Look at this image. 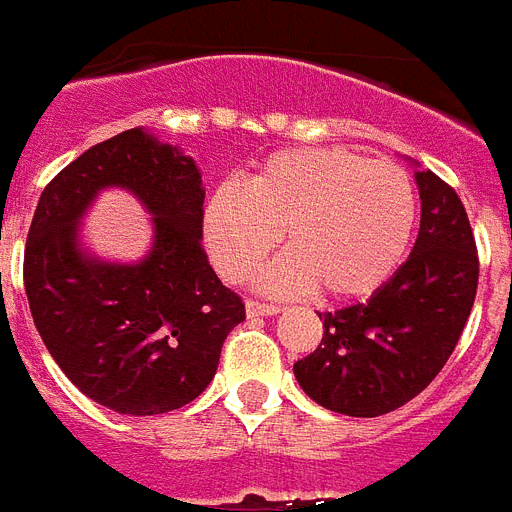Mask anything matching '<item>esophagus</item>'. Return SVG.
Here are the masks:
<instances>
[{"label":"esophagus","mask_w":512,"mask_h":512,"mask_svg":"<svg viewBox=\"0 0 512 512\" xmlns=\"http://www.w3.org/2000/svg\"><path fill=\"white\" fill-rule=\"evenodd\" d=\"M244 309H247V317H268V315H278V312H281V307H278V304L255 302V299H247V302H244Z\"/></svg>","instance_id":"obj_1"}]
</instances>
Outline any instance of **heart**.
<instances>
[{"label": "heart", "instance_id": "heart-1", "mask_svg": "<svg viewBox=\"0 0 512 512\" xmlns=\"http://www.w3.org/2000/svg\"><path fill=\"white\" fill-rule=\"evenodd\" d=\"M414 226L411 176L346 148L278 150L244 184L216 187L203 210L205 247L223 278H247L283 231L289 249L257 273V286L330 299L375 294L403 263Z\"/></svg>", "mask_w": 512, "mask_h": 512}]
</instances>
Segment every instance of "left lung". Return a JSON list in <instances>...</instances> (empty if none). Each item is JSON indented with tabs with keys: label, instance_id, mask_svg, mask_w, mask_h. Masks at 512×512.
Segmentation results:
<instances>
[{
	"label": "left lung",
	"instance_id": "8db88e82",
	"mask_svg": "<svg viewBox=\"0 0 512 512\" xmlns=\"http://www.w3.org/2000/svg\"><path fill=\"white\" fill-rule=\"evenodd\" d=\"M422 223L409 260L367 302L317 312L322 341L294 364L322 409L390 414L422 393L455 351L471 315L479 257L466 208L432 171H414Z\"/></svg>",
	"mask_w": 512,
	"mask_h": 512
}]
</instances>
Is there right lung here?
Returning <instances> with one entry per match:
<instances>
[{
  "label": "right lung",
  "instance_id": "1",
  "mask_svg": "<svg viewBox=\"0 0 512 512\" xmlns=\"http://www.w3.org/2000/svg\"><path fill=\"white\" fill-rule=\"evenodd\" d=\"M111 186L154 216V242L137 264L82 247V216ZM203 200L197 163L143 127L85 150L41 192L23 265L30 315L72 385L117 414L195 401L244 320L242 299L218 281L200 244Z\"/></svg>",
  "mask_w": 512,
  "mask_h": 512
}]
</instances>
